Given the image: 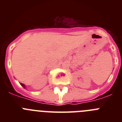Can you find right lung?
<instances>
[{
    "instance_id": "add662e5",
    "label": "right lung",
    "mask_w": 122,
    "mask_h": 122,
    "mask_svg": "<svg viewBox=\"0 0 122 122\" xmlns=\"http://www.w3.org/2000/svg\"><path fill=\"white\" fill-rule=\"evenodd\" d=\"M21 86H22V87H24V88H25V86H24V85L23 84H21Z\"/></svg>"
}]
</instances>
